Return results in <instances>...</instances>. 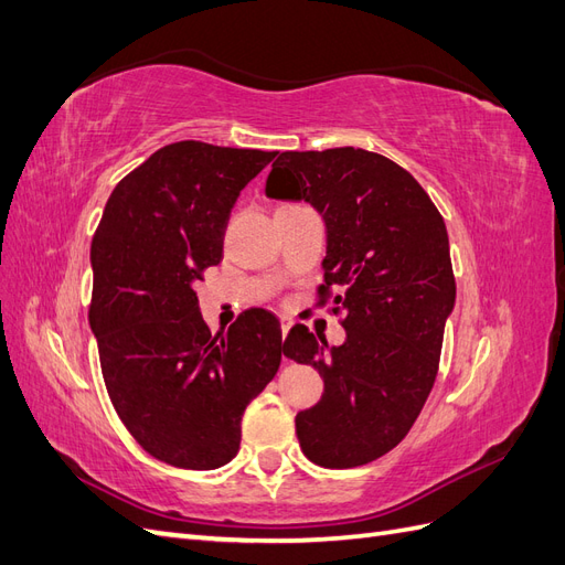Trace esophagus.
Instances as JSON below:
<instances>
[{
  "label": "esophagus",
  "instance_id": "1",
  "mask_svg": "<svg viewBox=\"0 0 565 565\" xmlns=\"http://www.w3.org/2000/svg\"><path fill=\"white\" fill-rule=\"evenodd\" d=\"M280 328H282V337H287V332L292 330V318H287V316H282L280 318Z\"/></svg>",
  "mask_w": 565,
  "mask_h": 565
}]
</instances>
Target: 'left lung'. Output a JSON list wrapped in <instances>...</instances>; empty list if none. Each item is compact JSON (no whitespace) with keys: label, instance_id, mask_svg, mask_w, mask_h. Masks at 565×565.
<instances>
[{"label":"left lung","instance_id":"1","mask_svg":"<svg viewBox=\"0 0 565 565\" xmlns=\"http://www.w3.org/2000/svg\"><path fill=\"white\" fill-rule=\"evenodd\" d=\"M266 195L303 200L322 216L320 289L337 287L334 313H344L341 347L303 324L285 339V355L324 382L322 398L295 419L301 450L328 469L367 465L413 429L436 382L455 309L446 221L413 174L351 146L280 152Z\"/></svg>","mask_w":565,"mask_h":565}]
</instances>
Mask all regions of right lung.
Masks as SVG:
<instances>
[{"label":"right lung","instance_id":"right-lung-1","mask_svg":"<svg viewBox=\"0 0 565 565\" xmlns=\"http://www.w3.org/2000/svg\"><path fill=\"white\" fill-rule=\"evenodd\" d=\"M276 152L164 146L115 185L92 243L89 324L106 388L139 446L167 465H228L243 413L280 367V322L249 309L216 337L195 285L224 256L243 188Z\"/></svg>","mask_w":565,"mask_h":565}]
</instances>
